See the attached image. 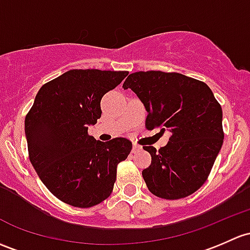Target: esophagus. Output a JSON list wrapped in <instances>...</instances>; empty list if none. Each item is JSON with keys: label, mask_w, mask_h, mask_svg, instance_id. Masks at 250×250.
Returning a JSON list of instances; mask_svg holds the SVG:
<instances>
[{"label": "esophagus", "mask_w": 250, "mask_h": 250, "mask_svg": "<svg viewBox=\"0 0 250 250\" xmlns=\"http://www.w3.org/2000/svg\"><path fill=\"white\" fill-rule=\"evenodd\" d=\"M140 151H141V146L140 145H136V144H134L133 148H132L133 153H138V152H140Z\"/></svg>", "instance_id": "1"}]
</instances>
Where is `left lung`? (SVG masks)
Listing matches in <instances>:
<instances>
[{"label": "left lung", "instance_id": "left-lung-1", "mask_svg": "<svg viewBox=\"0 0 250 250\" xmlns=\"http://www.w3.org/2000/svg\"><path fill=\"white\" fill-rule=\"evenodd\" d=\"M123 87L143 102L147 129L170 133L158 151L144 146L152 157L143 170L148 190L167 200L193 194L206 182L224 140L222 106L213 92L196 79L160 70L133 73Z\"/></svg>", "mask_w": 250, "mask_h": 250}]
</instances>
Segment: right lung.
Segmentation results:
<instances>
[{"label": "right lung", "instance_id": "1", "mask_svg": "<svg viewBox=\"0 0 250 250\" xmlns=\"http://www.w3.org/2000/svg\"><path fill=\"white\" fill-rule=\"evenodd\" d=\"M128 72L72 69L41 87L25 118L28 156L42 182L57 199L74 207L96 206L109 198L117 164L132 143H102L88 125L102 116L101 101Z\"/></svg>", "mask_w": 250, "mask_h": 250}]
</instances>
